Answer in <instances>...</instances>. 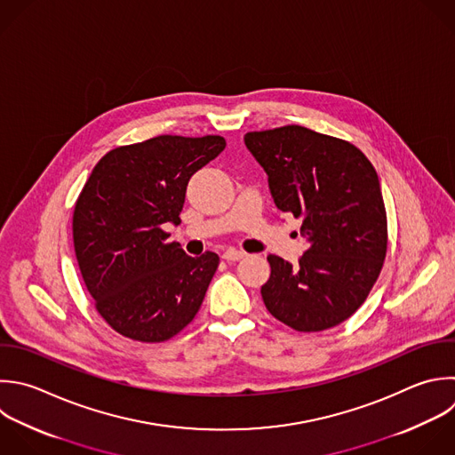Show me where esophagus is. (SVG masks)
Listing matches in <instances>:
<instances>
[{
    "label": "esophagus",
    "instance_id": "obj_1",
    "mask_svg": "<svg viewBox=\"0 0 455 455\" xmlns=\"http://www.w3.org/2000/svg\"><path fill=\"white\" fill-rule=\"evenodd\" d=\"M222 258L226 261H238L242 258H245V252L243 251H236V249H228L222 252Z\"/></svg>",
    "mask_w": 455,
    "mask_h": 455
}]
</instances>
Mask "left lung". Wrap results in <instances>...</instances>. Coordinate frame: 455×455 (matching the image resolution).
I'll list each match as a JSON object with an SVG mask.
<instances>
[{
	"label": "left lung",
	"instance_id": "1",
	"mask_svg": "<svg viewBox=\"0 0 455 455\" xmlns=\"http://www.w3.org/2000/svg\"><path fill=\"white\" fill-rule=\"evenodd\" d=\"M247 149L268 176L275 206L302 220L297 265L268 254L267 309L300 332L347 320L368 297L387 247L377 172L352 144L302 126L251 132Z\"/></svg>",
	"mask_w": 455,
	"mask_h": 455
}]
</instances>
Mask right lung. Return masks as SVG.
<instances>
[{
    "instance_id": "obj_1",
    "label": "right lung",
    "mask_w": 455,
    "mask_h": 455,
    "mask_svg": "<svg viewBox=\"0 0 455 455\" xmlns=\"http://www.w3.org/2000/svg\"><path fill=\"white\" fill-rule=\"evenodd\" d=\"M226 148L219 135H160L107 153L73 215L76 259L100 315L119 334L158 343L187 327L219 267L167 242L190 178Z\"/></svg>"
}]
</instances>
